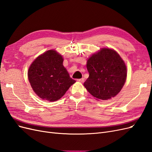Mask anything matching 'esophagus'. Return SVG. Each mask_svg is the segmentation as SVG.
Instances as JSON below:
<instances>
[{
	"label": "esophagus",
	"instance_id": "1",
	"mask_svg": "<svg viewBox=\"0 0 152 152\" xmlns=\"http://www.w3.org/2000/svg\"><path fill=\"white\" fill-rule=\"evenodd\" d=\"M77 81H79L80 82H83L84 81V78H82V79H77Z\"/></svg>",
	"mask_w": 152,
	"mask_h": 152
}]
</instances>
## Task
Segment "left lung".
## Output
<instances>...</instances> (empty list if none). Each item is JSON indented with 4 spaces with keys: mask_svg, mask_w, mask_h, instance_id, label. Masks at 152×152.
Wrapping results in <instances>:
<instances>
[{
    "mask_svg": "<svg viewBox=\"0 0 152 152\" xmlns=\"http://www.w3.org/2000/svg\"><path fill=\"white\" fill-rule=\"evenodd\" d=\"M89 76L84 86L98 99L107 100L115 96L123 87L127 68L123 59L113 49L102 48L87 61Z\"/></svg>",
    "mask_w": 152,
    "mask_h": 152,
    "instance_id": "1",
    "label": "left lung"
}]
</instances>
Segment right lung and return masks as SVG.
<instances>
[{"instance_id": "right-lung-1", "label": "right lung", "mask_w": 152, "mask_h": 152, "mask_svg": "<svg viewBox=\"0 0 152 152\" xmlns=\"http://www.w3.org/2000/svg\"><path fill=\"white\" fill-rule=\"evenodd\" d=\"M63 62L61 55L49 50L37 58L29 67L28 80L41 99L57 101L76 82L70 77Z\"/></svg>"}]
</instances>
